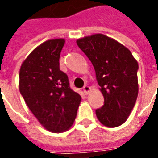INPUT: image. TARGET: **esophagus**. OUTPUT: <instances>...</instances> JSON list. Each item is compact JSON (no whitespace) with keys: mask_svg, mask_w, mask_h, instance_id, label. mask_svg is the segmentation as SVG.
Masks as SVG:
<instances>
[{"mask_svg":"<svg viewBox=\"0 0 158 158\" xmlns=\"http://www.w3.org/2000/svg\"><path fill=\"white\" fill-rule=\"evenodd\" d=\"M83 91H84V93L85 94H88L89 93V91H90V87H89L88 85H85L83 88Z\"/></svg>","mask_w":158,"mask_h":158,"instance_id":"1","label":"esophagus"}]
</instances>
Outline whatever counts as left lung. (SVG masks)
I'll use <instances>...</instances> for the list:
<instances>
[{
  "label": "left lung",
  "instance_id": "8db88e82",
  "mask_svg": "<svg viewBox=\"0 0 158 158\" xmlns=\"http://www.w3.org/2000/svg\"><path fill=\"white\" fill-rule=\"evenodd\" d=\"M77 45L94 66L104 106L95 110L100 123L117 127L127 121L138 95V64L127 48L101 33L79 38Z\"/></svg>",
  "mask_w": 158,
  "mask_h": 158
}]
</instances>
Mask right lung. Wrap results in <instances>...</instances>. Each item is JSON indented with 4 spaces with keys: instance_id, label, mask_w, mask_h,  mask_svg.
<instances>
[{
    "instance_id": "add662e5",
    "label": "right lung",
    "mask_w": 158,
    "mask_h": 158,
    "mask_svg": "<svg viewBox=\"0 0 158 158\" xmlns=\"http://www.w3.org/2000/svg\"><path fill=\"white\" fill-rule=\"evenodd\" d=\"M64 43L57 38L40 44L23 61L19 73V89L27 106L45 129L54 133L72 127L81 101L59 69Z\"/></svg>"
}]
</instances>
